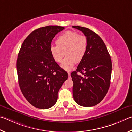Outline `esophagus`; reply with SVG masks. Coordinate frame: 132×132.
Listing matches in <instances>:
<instances>
[{"label":"esophagus","mask_w":132,"mask_h":132,"mask_svg":"<svg viewBox=\"0 0 132 132\" xmlns=\"http://www.w3.org/2000/svg\"><path fill=\"white\" fill-rule=\"evenodd\" d=\"M68 77H69V78L70 77V76H71V73H70V72H68Z\"/></svg>","instance_id":"1"}]
</instances>
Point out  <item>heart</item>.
Returning <instances> with one entry per match:
<instances>
[{"label": "heart", "mask_w": 132, "mask_h": 132, "mask_svg": "<svg viewBox=\"0 0 132 132\" xmlns=\"http://www.w3.org/2000/svg\"><path fill=\"white\" fill-rule=\"evenodd\" d=\"M56 46L50 48L51 55L57 62H61V67L64 70H72L75 63L81 62L86 54L88 49V39L87 37L80 35L77 32L67 31L58 37L55 41Z\"/></svg>", "instance_id": "heart-1"}]
</instances>
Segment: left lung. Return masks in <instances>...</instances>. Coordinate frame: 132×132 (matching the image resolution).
Listing matches in <instances>:
<instances>
[{
	"label": "left lung",
	"instance_id": "left-lung-1",
	"mask_svg": "<svg viewBox=\"0 0 132 132\" xmlns=\"http://www.w3.org/2000/svg\"><path fill=\"white\" fill-rule=\"evenodd\" d=\"M88 39L86 54L71 76L73 82V97L78 104L92 107L104 98L109 89L112 62L104 42L97 34L87 28L73 26ZM80 72L84 75L77 74Z\"/></svg>",
	"mask_w": 132,
	"mask_h": 132
}]
</instances>
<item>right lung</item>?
Here are the masks:
<instances>
[{"instance_id": "1", "label": "right lung", "mask_w": 132, "mask_h": 132, "mask_svg": "<svg viewBox=\"0 0 132 132\" xmlns=\"http://www.w3.org/2000/svg\"><path fill=\"white\" fill-rule=\"evenodd\" d=\"M65 28L57 25L32 32L21 45L17 60L18 84L23 95L35 107L47 109L56 103L58 92L68 73L51 55V43Z\"/></svg>"}]
</instances>
